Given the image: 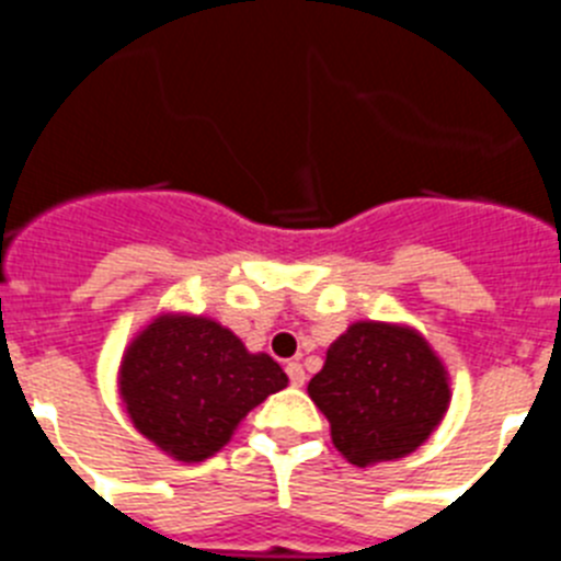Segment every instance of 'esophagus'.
Returning <instances> with one entry per match:
<instances>
[{
	"label": "esophagus",
	"instance_id": "34e87169",
	"mask_svg": "<svg viewBox=\"0 0 561 561\" xmlns=\"http://www.w3.org/2000/svg\"><path fill=\"white\" fill-rule=\"evenodd\" d=\"M285 371H287V377H290V386H305V368H301V363H287L285 366Z\"/></svg>",
	"mask_w": 561,
	"mask_h": 561
}]
</instances>
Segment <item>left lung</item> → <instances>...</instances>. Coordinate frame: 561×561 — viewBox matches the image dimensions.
I'll list each match as a JSON object with an SVG mask.
<instances>
[{
	"label": "left lung",
	"instance_id": "8db88e82",
	"mask_svg": "<svg viewBox=\"0 0 561 561\" xmlns=\"http://www.w3.org/2000/svg\"><path fill=\"white\" fill-rule=\"evenodd\" d=\"M332 444L355 467L411 456L450 408V371L427 337L393 321H355L307 386Z\"/></svg>",
	"mask_w": 561,
	"mask_h": 561
}]
</instances>
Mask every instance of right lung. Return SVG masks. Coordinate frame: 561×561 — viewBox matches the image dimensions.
<instances>
[{
  "mask_svg": "<svg viewBox=\"0 0 561 561\" xmlns=\"http://www.w3.org/2000/svg\"><path fill=\"white\" fill-rule=\"evenodd\" d=\"M287 386L279 363L209 316L159 312L130 337L117 371L134 427L168 458L201 463L231 442L249 411Z\"/></svg>",
  "mask_w": 561,
  "mask_h": 561,
  "instance_id": "add662e5",
  "label": "right lung"
}]
</instances>
